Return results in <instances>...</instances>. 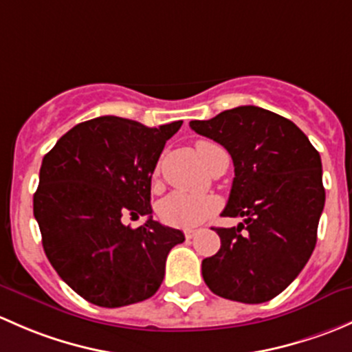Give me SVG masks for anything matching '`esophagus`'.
<instances>
[{
  "instance_id": "1",
  "label": "esophagus",
  "mask_w": 352,
  "mask_h": 352,
  "mask_svg": "<svg viewBox=\"0 0 352 352\" xmlns=\"http://www.w3.org/2000/svg\"><path fill=\"white\" fill-rule=\"evenodd\" d=\"M197 235V230H184V237L186 239H193Z\"/></svg>"
}]
</instances>
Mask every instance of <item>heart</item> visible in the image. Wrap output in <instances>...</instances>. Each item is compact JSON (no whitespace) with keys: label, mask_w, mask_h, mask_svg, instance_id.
Returning a JSON list of instances; mask_svg holds the SVG:
<instances>
[{"label":"heart","mask_w":352,"mask_h":352,"mask_svg":"<svg viewBox=\"0 0 352 352\" xmlns=\"http://www.w3.org/2000/svg\"><path fill=\"white\" fill-rule=\"evenodd\" d=\"M197 152L200 159L205 162L208 154L213 149H219L215 142L210 140H198ZM219 208V201L213 197H200V195L183 193V191H175L159 205V217L164 223L171 227H179V229H191L205 222L206 219L213 215Z\"/></svg>","instance_id":"obj_1"}]
</instances>
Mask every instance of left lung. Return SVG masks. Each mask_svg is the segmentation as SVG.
Segmentation results:
<instances>
[{
	"mask_svg": "<svg viewBox=\"0 0 352 352\" xmlns=\"http://www.w3.org/2000/svg\"><path fill=\"white\" fill-rule=\"evenodd\" d=\"M190 126L229 151L235 177L223 217H244L201 263L206 286L222 298L270 302L310 259L325 203L320 154L292 120L237 107Z\"/></svg>",
	"mask_w": 352,
	"mask_h": 352,
	"instance_id": "left-lung-1",
	"label": "left lung"
}]
</instances>
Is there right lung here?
<instances>
[{"instance_id": "obj_1", "label": "right lung", "mask_w": 352, "mask_h": 352, "mask_svg": "<svg viewBox=\"0 0 352 352\" xmlns=\"http://www.w3.org/2000/svg\"><path fill=\"white\" fill-rule=\"evenodd\" d=\"M183 122L149 129L120 117L78 123L43 157L34 215L47 259L78 295L117 309L151 298L183 232L152 220L151 177ZM123 214L150 217L123 226Z\"/></svg>"}]
</instances>
